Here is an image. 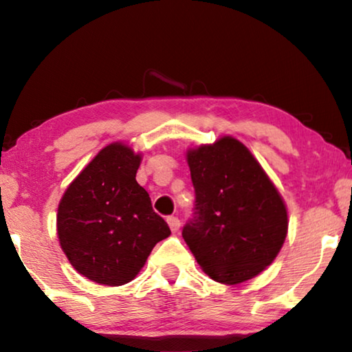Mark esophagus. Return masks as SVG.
Masks as SVG:
<instances>
[{
	"label": "esophagus",
	"mask_w": 352,
	"mask_h": 352,
	"mask_svg": "<svg viewBox=\"0 0 352 352\" xmlns=\"http://www.w3.org/2000/svg\"><path fill=\"white\" fill-rule=\"evenodd\" d=\"M167 224H169V228L172 232H178L180 230V219H178L177 217H169L167 218Z\"/></svg>",
	"instance_id": "34e87169"
}]
</instances>
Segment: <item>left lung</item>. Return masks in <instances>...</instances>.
Wrapping results in <instances>:
<instances>
[{
    "label": "left lung",
    "mask_w": 352,
    "mask_h": 352,
    "mask_svg": "<svg viewBox=\"0 0 352 352\" xmlns=\"http://www.w3.org/2000/svg\"><path fill=\"white\" fill-rule=\"evenodd\" d=\"M196 191L183 239L212 280L240 285L264 272L287 235L281 194L251 151L232 135L186 151Z\"/></svg>",
    "instance_id": "1"
}]
</instances>
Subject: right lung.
Wrapping results in <instances>:
<instances>
[{"instance_id":"right-lung-1","label":"right lung","mask_w":352,"mask_h":352,"mask_svg":"<svg viewBox=\"0 0 352 352\" xmlns=\"http://www.w3.org/2000/svg\"><path fill=\"white\" fill-rule=\"evenodd\" d=\"M142 153L112 142L99 151L63 194L56 234L71 265L88 280L122 286L134 280L153 246L170 229L135 182Z\"/></svg>"}]
</instances>
